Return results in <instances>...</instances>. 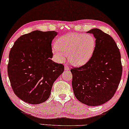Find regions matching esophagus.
<instances>
[{
    "label": "esophagus",
    "mask_w": 129,
    "mask_h": 129,
    "mask_svg": "<svg viewBox=\"0 0 129 129\" xmlns=\"http://www.w3.org/2000/svg\"><path fill=\"white\" fill-rule=\"evenodd\" d=\"M64 70H70V68H69L68 66H67V65H65Z\"/></svg>",
    "instance_id": "34e87169"
}]
</instances>
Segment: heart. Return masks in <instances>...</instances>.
<instances>
[{"label": "heart", "mask_w": 129, "mask_h": 129, "mask_svg": "<svg viewBox=\"0 0 129 129\" xmlns=\"http://www.w3.org/2000/svg\"><path fill=\"white\" fill-rule=\"evenodd\" d=\"M96 46V40L92 35L70 33L60 37L57 45L52 47V52L60 62L67 56L71 64L80 66L89 60Z\"/></svg>", "instance_id": "1"}]
</instances>
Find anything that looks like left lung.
<instances>
[{
	"mask_svg": "<svg viewBox=\"0 0 129 129\" xmlns=\"http://www.w3.org/2000/svg\"><path fill=\"white\" fill-rule=\"evenodd\" d=\"M96 39L90 59L84 65L71 69L76 98L86 105L98 106L115 93L122 74L119 49L112 37L99 29L87 31Z\"/></svg>",
	"mask_w": 129,
	"mask_h": 129,
	"instance_id": "left-lung-1",
	"label": "left lung"
}]
</instances>
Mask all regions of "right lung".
Returning a JSON list of instances; mask_svg holds the SVG:
<instances>
[{
  "label": "right lung",
  "mask_w": 129,
  "mask_h": 129,
  "mask_svg": "<svg viewBox=\"0 0 129 129\" xmlns=\"http://www.w3.org/2000/svg\"><path fill=\"white\" fill-rule=\"evenodd\" d=\"M56 31L35 30L21 36L9 53L8 76L15 95L27 103L38 104L49 98L53 82L64 66L51 60Z\"/></svg>",
  "instance_id": "right-lung-1"
}]
</instances>
